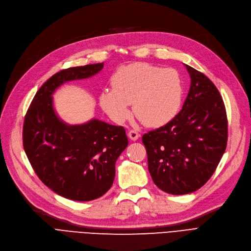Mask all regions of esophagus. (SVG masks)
Returning a JSON list of instances; mask_svg holds the SVG:
<instances>
[{"mask_svg": "<svg viewBox=\"0 0 251 251\" xmlns=\"http://www.w3.org/2000/svg\"><path fill=\"white\" fill-rule=\"evenodd\" d=\"M128 136H129V138H130L131 141H136V140H138V137H140V134H138V132H136L135 130H130L128 132Z\"/></svg>", "mask_w": 251, "mask_h": 251, "instance_id": "1", "label": "esophagus"}]
</instances>
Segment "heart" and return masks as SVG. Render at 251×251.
<instances>
[{"mask_svg": "<svg viewBox=\"0 0 251 251\" xmlns=\"http://www.w3.org/2000/svg\"><path fill=\"white\" fill-rule=\"evenodd\" d=\"M111 86L100 93L99 103L117 123L131 117L133 103L136 117L147 126L160 127L177 116L182 105V79L172 68L133 63L115 72Z\"/></svg>", "mask_w": 251, "mask_h": 251, "instance_id": "obj_1", "label": "heart"}]
</instances>
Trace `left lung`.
Instances as JSON below:
<instances>
[{
    "mask_svg": "<svg viewBox=\"0 0 251 251\" xmlns=\"http://www.w3.org/2000/svg\"><path fill=\"white\" fill-rule=\"evenodd\" d=\"M190 88L182 109L164 126L143 135L148 169L162 191L182 196L214 174L227 142L224 100L205 74L185 65Z\"/></svg>",
    "mask_w": 251,
    "mask_h": 251,
    "instance_id": "left-lung-1",
    "label": "left lung"
}]
</instances>
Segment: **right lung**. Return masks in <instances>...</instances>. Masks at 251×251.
<instances>
[{
	"instance_id": "1",
	"label": "right lung",
	"mask_w": 251,
	"mask_h": 251,
	"mask_svg": "<svg viewBox=\"0 0 251 251\" xmlns=\"http://www.w3.org/2000/svg\"><path fill=\"white\" fill-rule=\"evenodd\" d=\"M102 68L98 63L53 74L37 91L25 117L24 149L33 170L53 192L72 201H93L111 187L128 138L124 127L98 119L65 123L55 113L52 94L63 83L89 78Z\"/></svg>"
}]
</instances>
